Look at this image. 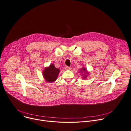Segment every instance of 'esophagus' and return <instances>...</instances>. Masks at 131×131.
Here are the masks:
<instances>
[{
  "mask_svg": "<svg viewBox=\"0 0 131 131\" xmlns=\"http://www.w3.org/2000/svg\"><path fill=\"white\" fill-rule=\"evenodd\" d=\"M71 68H70V67H65V70H66V71L71 70Z\"/></svg>",
  "mask_w": 131,
  "mask_h": 131,
  "instance_id": "obj_1",
  "label": "esophagus"
}]
</instances>
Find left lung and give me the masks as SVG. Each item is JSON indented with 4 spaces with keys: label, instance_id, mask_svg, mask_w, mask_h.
<instances>
[{
    "label": "left lung",
    "instance_id": "left-lung-1",
    "mask_svg": "<svg viewBox=\"0 0 131 131\" xmlns=\"http://www.w3.org/2000/svg\"><path fill=\"white\" fill-rule=\"evenodd\" d=\"M79 71H80L79 72H80V73H81V75L82 77V79H84V80L87 79V78H88L90 73H89V71H88V70L86 69V68H85V67H83L82 69H80Z\"/></svg>",
    "mask_w": 131,
    "mask_h": 131
}]
</instances>
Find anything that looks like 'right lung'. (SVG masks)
Wrapping results in <instances>:
<instances>
[{
  "label": "right lung",
  "mask_w": 131,
  "mask_h": 131,
  "mask_svg": "<svg viewBox=\"0 0 131 131\" xmlns=\"http://www.w3.org/2000/svg\"><path fill=\"white\" fill-rule=\"evenodd\" d=\"M60 70L56 68L53 63L46 67L42 71V76L44 80L49 83L54 82L58 78Z\"/></svg>",
  "instance_id": "1"
}]
</instances>
